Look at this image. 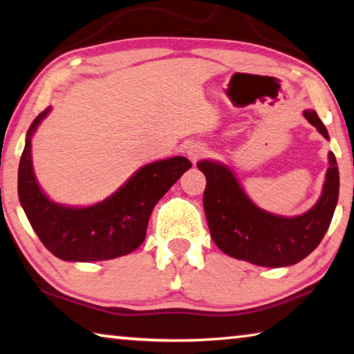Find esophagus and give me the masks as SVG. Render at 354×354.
Here are the masks:
<instances>
[{"label":"esophagus","mask_w":354,"mask_h":354,"mask_svg":"<svg viewBox=\"0 0 354 354\" xmlns=\"http://www.w3.org/2000/svg\"><path fill=\"white\" fill-rule=\"evenodd\" d=\"M186 154H187L189 159L195 164V162H197L200 157L205 154V147H203V145H200V143H190L189 147L186 148Z\"/></svg>","instance_id":"34e87169"}]
</instances>
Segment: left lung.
I'll return each mask as SVG.
<instances>
[{
    "mask_svg": "<svg viewBox=\"0 0 354 354\" xmlns=\"http://www.w3.org/2000/svg\"><path fill=\"white\" fill-rule=\"evenodd\" d=\"M304 116L329 140L317 111L306 110ZM197 167L206 176L203 206L207 227L212 241L223 254L257 266H290L315 250L328 232L339 200V168L333 153H329L322 197L312 209L296 217H282L260 209L244 194L227 165L201 160Z\"/></svg>",
    "mask_w": 354,
    "mask_h": 354,
    "instance_id": "left-lung-1",
    "label": "left lung"
}]
</instances>
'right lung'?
<instances>
[{"instance_id": "1", "label": "right lung", "mask_w": 354, "mask_h": 354, "mask_svg": "<svg viewBox=\"0 0 354 354\" xmlns=\"http://www.w3.org/2000/svg\"><path fill=\"white\" fill-rule=\"evenodd\" d=\"M50 106L28 129L19 164V198L42 244L64 261H100L131 254L147 238L151 212L192 164L183 156L140 168L120 190L97 205L69 207L50 201L35 178L31 137Z\"/></svg>"}]
</instances>
